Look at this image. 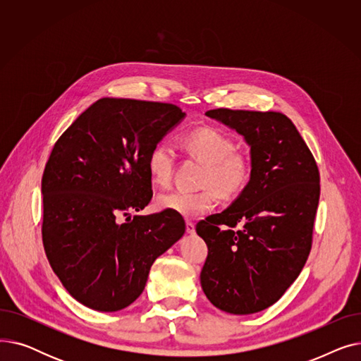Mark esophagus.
Listing matches in <instances>:
<instances>
[{
  "mask_svg": "<svg viewBox=\"0 0 361 361\" xmlns=\"http://www.w3.org/2000/svg\"><path fill=\"white\" fill-rule=\"evenodd\" d=\"M185 231H187L188 234H195V233H196L195 222H192V221H185Z\"/></svg>",
  "mask_w": 361,
  "mask_h": 361,
  "instance_id": "1",
  "label": "esophagus"
}]
</instances>
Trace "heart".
<instances>
[{"mask_svg": "<svg viewBox=\"0 0 361 361\" xmlns=\"http://www.w3.org/2000/svg\"><path fill=\"white\" fill-rule=\"evenodd\" d=\"M183 146L188 155L204 164L199 192L176 190L157 197V207L185 218H196L212 211L218 193L224 199H235L249 187L253 162L249 154L235 149V139L215 126H199L187 131ZM176 154L166 142L157 143L147 157V173L155 185L168 187L173 181Z\"/></svg>", "mask_w": 361, "mask_h": 361, "instance_id": "b5f03b06", "label": "heart"}]
</instances>
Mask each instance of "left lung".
Returning a JSON list of instances; mask_svg holds the SVG:
<instances>
[{
  "label": "left lung",
  "instance_id": "obj_1",
  "mask_svg": "<svg viewBox=\"0 0 361 361\" xmlns=\"http://www.w3.org/2000/svg\"><path fill=\"white\" fill-rule=\"evenodd\" d=\"M206 116L244 136L253 176L228 209L196 225L207 245L202 288L226 313H257L283 295L309 257L320 196L319 168L282 112L218 108Z\"/></svg>",
  "mask_w": 361,
  "mask_h": 361
}]
</instances>
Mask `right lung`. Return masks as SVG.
Segmentation results:
<instances>
[{
    "label": "right lung",
    "instance_id": "obj_1",
    "mask_svg": "<svg viewBox=\"0 0 361 361\" xmlns=\"http://www.w3.org/2000/svg\"><path fill=\"white\" fill-rule=\"evenodd\" d=\"M183 117L174 104L102 98L55 142L42 176V241L52 271L83 306H130L152 263L183 237L176 212L130 218L154 196L149 152Z\"/></svg>",
    "mask_w": 361,
    "mask_h": 361
}]
</instances>
